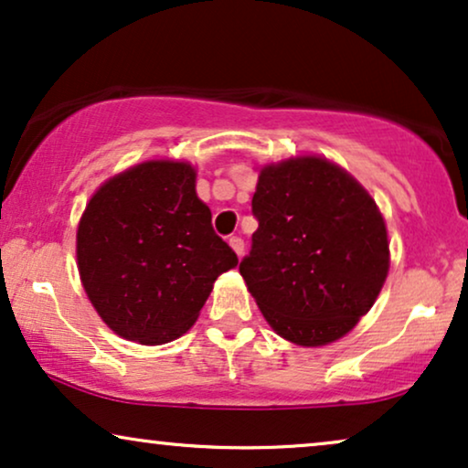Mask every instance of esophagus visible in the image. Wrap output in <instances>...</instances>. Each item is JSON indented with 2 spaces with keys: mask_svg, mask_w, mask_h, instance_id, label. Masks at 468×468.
Here are the masks:
<instances>
[{
  "mask_svg": "<svg viewBox=\"0 0 468 468\" xmlns=\"http://www.w3.org/2000/svg\"><path fill=\"white\" fill-rule=\"evenodd\" d=\"M229 246L233 248L238 257H241V254H244V239L238 238V235H233V238H229Z\"/></svg>",
  "mask_w": 468,
  "mask_h": 468,
  "instance_id": "obj_1",
  "label": "esophagus"
}]
</instances>
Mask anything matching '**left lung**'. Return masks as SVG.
Returning a JSON list of instances; mask_svg holds the SVG:
<instances>
[{"mask_svg": "<svg viewBox=\"0 0 468 468\" xmlns=\"http://www.w3.org/2000/svg\"><path fill=\"white\" fill-rule=\"evenodd\" d=\"M252 214L259 229L239 273L273 332L302 346L351 332L389 271L375 198L327 158L299 155L261 169Z\"/></svg>", "mask_w": 468, "mask_h": 468, "instance_id": "left-lung-1", "label": "left lung"}]
</instances>
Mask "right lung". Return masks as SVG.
<instances>
[{"mask_svg":"<svg viewBox=\"0 0 468 468\" xmlns=\"http://www.w3.org/2000/svg\"><path fill=\"white\" fill-rule=\"evenodd\" d=\"M77 263L107 325L165 345L195 325L216 278L238 254L211 227L188 162L149 160L111 177L80 216Z\"/></svg>","mask_w":468,"mask_h":468,"instance_id":"1","label":"right lung"}]
</instances>
